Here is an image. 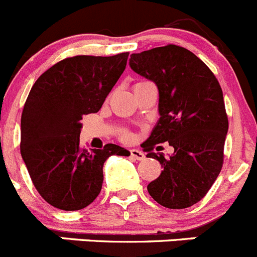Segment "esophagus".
I'll return each mask as SVG.
<instances>
[{"label":"esophagus","mask_w":257,"mask_h":257,"mask_svg":"<svg viewBox=\"0 0 257 257\" xmlns=\"http://www.w3.org/2000/svg\"><path fill=\"white\" fill-rule=\"evenodd\" d=\"M131 157L134 158V160H137V161H142V160H145V153L142 152V151L140 150H131Z\"/></svg>","instance_id":"obj_1"}]
</instances>
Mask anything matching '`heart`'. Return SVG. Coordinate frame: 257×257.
Returning <instances> with one entry per match:
<instances>
[{
    "instance_id": "b5f03b06",
    "label": "heart",
    "mask_w": 257,
    "mask_h": 257,
    "mask_svg": "<svg viewBox=\"0 0 257 257\" xmlns=\"http://www.w3.org/2000/svg\"><path fill=\"white\" fill-rule=\"evenodd\" d=\"M143 83H148V82H146V81H141V82H138V83H137L136 86H138V85H143ZM128 138H129V136H128V134H126V133H124V134H123V140H128Z\"/></svg>"
}]
</instances>
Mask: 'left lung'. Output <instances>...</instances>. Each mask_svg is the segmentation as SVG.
Masks as SVG:
<instances>
[{
	"instance_id": "obj_1",
	"label": "left lung",
	"mask_w": 257,
	"mask_h": 257,
	"mask_svg": "<svg viewBox=\"0 0 257 257\" xmlns=\"http://www.w3.org/2000/svg\"><path fill=\"white\" fill-rule=\"evenodd\" d=\"M129 64L160 93V119L142 146L164 171L148 184V193L165 208L191 207L207 195L223 166L228 117L219 82L204 62L179 45L134 53ZM164 142L174 147L169 158L153 152Z\"/></svg>"
}]
</instances>
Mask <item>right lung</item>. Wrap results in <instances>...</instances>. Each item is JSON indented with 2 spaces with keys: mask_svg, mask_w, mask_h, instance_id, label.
<instances>
[{
  "mask_svg": "<svg viewBox=\"0 0 257 257\" xmlns=\"http://www.w3.org/2000/svg\"><path fill=\"white\" fill-rule=\"evenodd\" d=\"M129 53L76 56L58 62L35 81L21 114L20 152L31 181L47 203L80 210L101 191L104 162L129 156L116 145L83 150V115L97 112L126 66Z\"/></svg>",
  "mask_w": 257,
  "mask_h": 257,
  "instance_id": "1",
  "label": "right lung"
}]
</instances>
